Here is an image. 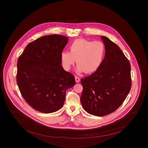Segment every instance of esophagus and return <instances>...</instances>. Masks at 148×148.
I'll list each match as a JSON object with an SVG mask.
<instances>
[{"instance_id":"obj_1","label":"esophagus","mask_w":148,"mask_h":148,"mask_svg":"<svg viewBox=\"0 0 148 148\" xmlns=\"http://www.w3.org/2000/svg\"><path fill=\"white\" fill-rule=\"evenodd\" d=\"M75 82H79L80 81V79L77 76H75Z\"/></svg>"}]
</instances>
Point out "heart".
<instances>
[{
	"mask_svg": "<svg viewBox=\"0 0 148 148\" xmlns=\"http://www.w3.org/2000/svg\"><path fill=\"white\" fill-rule=\"evenodd\" d=\"M70 52L62 51L60 58L63 67L69 70L75 61L78 73L85 71L91 74L97 71L103 61L106 47L101 41H90L86 39H77L71 44Z\"/></svg>",
	"mask_w": 148,
	"mask_h": 148,
	"instance_id": "b5f03b06",
	"label": "heart"
}]
</instances>
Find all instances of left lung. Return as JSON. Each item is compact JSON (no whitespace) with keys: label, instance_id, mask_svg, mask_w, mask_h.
<instances>
[{"label":"left lung","instance_id":"8db88e82","mask_svg":"<svg viewBox=\"0 0 148 148\" xmlns=\"http://www.w3.org/2000/svg\"><path fill=\"white\" fill-rule=\"evenodd\" d=\"M106 53L99 69L81 79L82 106L88 114L102 116L116 111L131 88V65L122 50L105 36H101Z\"/></svg>","mask_w":148,"mask_h":148}]
</instances>
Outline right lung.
Wrapping results in <instances>:
<instances>
[{
	"label": "right lung",
	"instance_id": "right-lung-1",
	"mask_svg": "<svg viewBox=\"0 0 148 148\" xmlns=\"http://www.w3.org/2000/svg\"><path fill=\"white\" fill-rule=\"evenodd\" d=\"M69 38L47 35L31 42L17 60V83L23 98L34 110L54 112L64 104L66 91L75 84L63 69L60 55Z\"/></svg>",
	"mask_w": 148,
	"mask_h": 148
}]
</instances>
